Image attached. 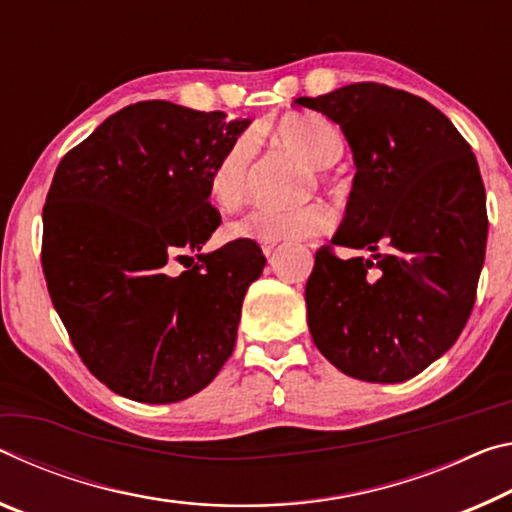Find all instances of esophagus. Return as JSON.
I'll list each match as a JSON object with an SVG mask.
<instances>
[{
    "instance_id": "34e87169",
    "label": "esophagus",
    "mask_w": 512,
    "mask_h": 512,
    "mask_svg": "<svg viewBox=\"0 0 512 512\" xmlns=\"http://www.w3.org/2000/svg\"><path fill=\"white\" fill-rule=\"evenodd\" d=\"M261 249H263V254H265V256H272V251H274V242H265V245H261Z\"/></svg>"
}]
</instances>
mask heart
Returning <instances> with one entry per match:
<instances>
[{
    "instance_id": "1",
    "label": "heart",
    "mask_w": 512,
    "mask_h": 512,
    "mask_svg": "<svg viewBox=\"0 0 512 512\" xmlns=\"http://www.w3.org/2000/svg\"><path fill=\"white\" fill-rule=\"evenodd\" d=\"M276 136L295 149L299 156H304V161L311 167H317V170H326V167L338 163L342 156V136L338 127L320 115H286L276 124ZM251 152H254V142L249 136H242L215 163L208 190H211V197L220 206H236L245 195ZM329 226L331 213L320 204L290 208V211H281V208L272 206H254L229 222L226 233L233 240L276 242L315 236V233H322Z\"/></svg>"
}]
</instances>
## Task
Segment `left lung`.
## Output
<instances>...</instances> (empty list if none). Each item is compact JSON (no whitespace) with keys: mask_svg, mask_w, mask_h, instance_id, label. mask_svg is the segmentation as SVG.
Segmentation results:
<instances>
[{"mask_svg":"<svg viewBox=\"0 0 512 512\" xmlns=\"http://www.w3.org/2000/svg\"><path fill=\"white\" fill-rule=\"evenodd\" d=\"M340 124L356 174L333 245L306 283L315 347L347 376L401 383L458 340L485 261L488 213L479 163L445 113L381 83L299 97Z\"/></svg>","mask_w":512,"mask_h":512,"instance_id":"1","label":"left lung"}]
</instances>
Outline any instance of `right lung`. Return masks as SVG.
I'll use <instances>...</instances> for the list:
<instances>
[{
	"instance_id": "right-lung-1",
	"label": "right lung",
	"mask_w": 512,
	"mask_h": 512,
	"mask_svg": "<svg viewBox=\"0 0 512 512\" xmlns=\"http://www.w3.org/2000/svg\"><path fill=\"white\" fill-rule=\"evenodd\" d=\"M249 124L138 102L56 167L43 208L49 297L83 363L117 395L174 404L204 390L233 354L265 256L254 240L201 247L222 222L208 201L211 172ZM188 253L198 263L177 273L173 261Z\"/></svg>"
}]
</instances>
